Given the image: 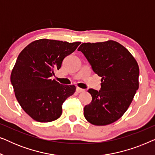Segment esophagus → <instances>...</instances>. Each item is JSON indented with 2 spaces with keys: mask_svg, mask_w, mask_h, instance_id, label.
I'll list each match as a JSON object with an SVG mask.
<instances>
[{
  "mask_svg": "<svg viewBox=\"0 0 155 155\" xmlns=\"http://www.w3.org/2000/svg\"><path fill=\"white\" fill-rule=\"evenodd\" d=\"M76 92H78V93L83 92H84V90H83V89L80 88V87H77V88H76Z\"/></svg>",
  "mask_w": 155,
  "mask_h": 155,
  "instance_id": "obj_1",
  "label": "esophagus"
}]
</instances>
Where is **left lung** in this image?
Returning a JSON list of instances; mask_svg holds the SVG:
<instances>
[{
  "label": "left lung",
  "instance_id": "8db88e82",
  "mask_svg": "<svg viewBox=\"0 0 155 155\" xmlns=\"http://www.w3.org/2000/svg\"><path fill=\"white\" fill-rule=\"evenodd\" d=\"M101 78L99 91L90 89L92 99L84 108V116L95 126L115 122L124 115L139 87V67L128 49L109 40L83 43L78 48Z\"/></svg>",
  "mask_w": 155,
  "mask_h": 155
}]
</instances>
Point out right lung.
Instances as JSON below:
<instances>
[{
	"label": "right lung",
	"instance_id": "obj_1",
	"mask_svg": "<svg viewBox=\"0 0 155 155\" xmlns=\"http://www.w3.org/2000/svg\"><path fill=\"white\" fill-rule=\"evenodd\" d=\"M80 44L42 39L31 42L19 54L10 81L17 100L34 120L51 122L61 116L63 103L76 88L61 84L51 77Z\"/></svg>",
	"mask_w": 155,
	"mask_h": 155
}]
</instances>
